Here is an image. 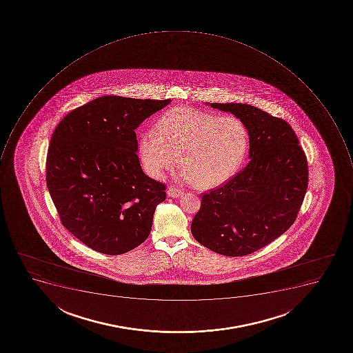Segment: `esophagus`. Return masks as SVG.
Returning a JSON list of instances; mask_svg holds the SVG:
<instances>
[{"label":"esophagus","instance_id":"34e87169","mask_svg":"<svg viewBox=\"0 0 353 353\" xmlns=\"http://www.w3.org/2000/svg\"><path fill=\"white\" fill-rule=\"evenodd\" d=\"M183 193L184 192L182 190L176 189V188H173V186H170L167 192L168 196L170 197H180L183 195Z\"/></svg>","mask_w":353,"mask_h":353}]
</instances>
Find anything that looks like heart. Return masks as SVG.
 I'll return each mask as SVG.
<instances>
[{
	"instance_id": "1",
	"label": "heart",
	"mask_w": 353,
	"mask_h": 353,
	"mask_svg": "<svg viewBox=\"0 0 353 353\" xmlns=\"http://www.w3.org/2000/svg\"><path fill=\"white\" fill-rule=\"evenodd\" d=\"M250 131L239 117L174 107L159 118L154 131L140 136L138 154L150 178L161 179L179 162L181 179L208 190L225 183L242 168Z\"/></svg>"
}]
</instances>
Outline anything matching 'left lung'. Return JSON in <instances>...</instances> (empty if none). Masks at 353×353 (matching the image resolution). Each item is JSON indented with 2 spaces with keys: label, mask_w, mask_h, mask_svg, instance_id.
<instances>
[{
  "label": "left lung",
  "mask_w": 353,
  "mask_h": 353,
  "mask_svg": "<svg viewBox=\"0 0 353 353\" xmlns=\"http://www.w3.org/2000/svg\"><path fill=\"white\" fill-rule=\"evenodd\" d=\"M210 105L248 125L250 161L228 182L203 194L192 235L221 255H248L294 224L308 188L307 158L285 120L246 103Z\"/></svg>",
  "instance_id": "8db88e82"
}]
</instances>
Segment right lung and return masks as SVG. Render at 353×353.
Masks as SVG:
<instances>
[{
	"instance_id": "add662e5",
	"label": "right lung",
	"mask_w": 353,
	"mask_h": 353,
	"mask_svg": "<svg viewBox=\"0 0 353 353\" xmlns=\"http://www.w3.org/2000/svg\"><path fill=\"white\" fill-rule=\"evenodd\" d=\"M170 99L103 96L54 130L46 183L64 228L92 250L121 255L145 242L165 185L142 171L136 130Z\"/></svg>"
}]
</instances>
